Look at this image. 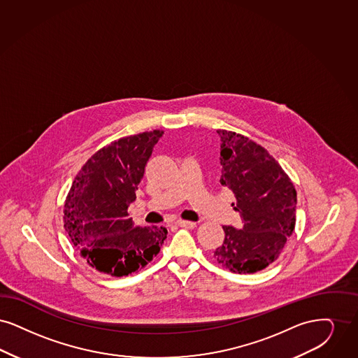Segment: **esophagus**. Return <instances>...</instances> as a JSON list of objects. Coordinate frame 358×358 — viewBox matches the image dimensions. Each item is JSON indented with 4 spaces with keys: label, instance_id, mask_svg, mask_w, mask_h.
<instances>
[{
    "label": "esophagus",
    "instance_id": "esophagus-1",
    "mask_svg": "<svg viewBox=\"0 0 358 358\" xmlns=\"http://www.w3.org/2000/svg\"><path fill=\"white\" fill-rule=\"evenodd\" d=\"M176 224L178 226H180V227H186V229H194L195 226H196V223L195 222H189V220H178L176 222Z\"/></svg>",
    "mask_w": 358,
    "mask_h": 358
}]
</instances>
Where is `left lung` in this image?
<instances>
[{
    "mask_svg": "<svg viewBox=\"0 0 358 358\" xmlns=\"http://www.w3.org/2000/svg\"><path fill=\"white\" fill-rule=\"evenodd\" d=\"M220 185L233 191L241 230L223 226L224 241L214 251L224 268L248 274L280 257L296 226V192L280 163L264 147L239 134L218 129Z\"/></svg>",
    "mask_w": 358,
    "mask_h": 358,
    "instance_id": "1",
    "label": "left lung"
}]
</instances>
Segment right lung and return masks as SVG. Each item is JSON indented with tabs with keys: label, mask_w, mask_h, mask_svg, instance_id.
I'll list each match as a JSON object with an SVG mask.
<instances>
[{
	"label": "right lung",
	"mask_w": 358,
	"mask_h": 358,
	"mask_svg": "<svg viewBox=\"0 0 358 358\" xmlns=\"http://www.w3.org/2000/svg\"><path fill=\"white\" fill-rule=\"evenodd\" d=\"M163 131L116 140L80 170L64 204V227L78 254L100 273L123 277L157 255L167 229L135 227L127 210Z\"/></svg>",
	"instance_id": "right-lung-1"
}]
</instances>
